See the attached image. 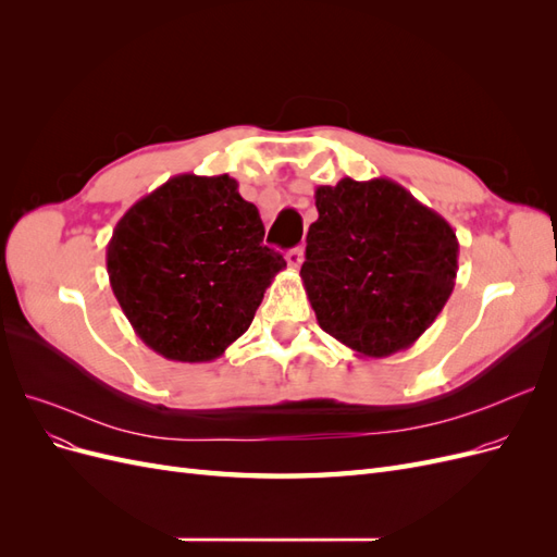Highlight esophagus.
Wrapping results in <instances>:
<instances>
[{
  "label": "esophagus",
  "instance_id": "34e87169",
  "mask_svg": "<svg viewBox=\"0 0 557 557\" xmlns=\"http://www.w3.org/2000/svg\"><path fill=\"white\" fill-rule=\"evenodd\" d=\"M285 262H288L290 269H299V264L305 262V250H301V248L288 250V252H285Z\"/></svg>",
  "mask_w": 557,
  "mask_h": 557
}]
</instances>
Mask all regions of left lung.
Returning a JSON list of instances; mask_svg holds the SVG:
<instances>
[{"label":"left lung","instance_id":"1","mask_svg":"<svg viewBox=\"0 0 557 557\" xmlns=\"http://www.w3.org/2000/svg\"><path fill=\"white\" fill-rule=\"evenodd\" d=\"M315 209L299 276L318 325L364 358L413 346L455 288L446 218L391 178L318 185Z\"/></svg>","mask_w":557,"mask_h":557}]
</instances>
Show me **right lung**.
Returning <instances> with one entry per match:
<instances>
[{"label": "right lung", "mask_w": 557, "mask_h": 557, "mask_svg": "<svg viewBox=\"0 0 557 557\" xmlns=\"http://www.w3.org/2000/svg\"><path fill=\"white\" fill-rule=\"evenodd\" d=\"M227 174H178L132 205L107 246L111 290L139 339L174 362L221 358L285 267Z\"/></svg>", "instance_id": "obj_1"}]
</instances>
